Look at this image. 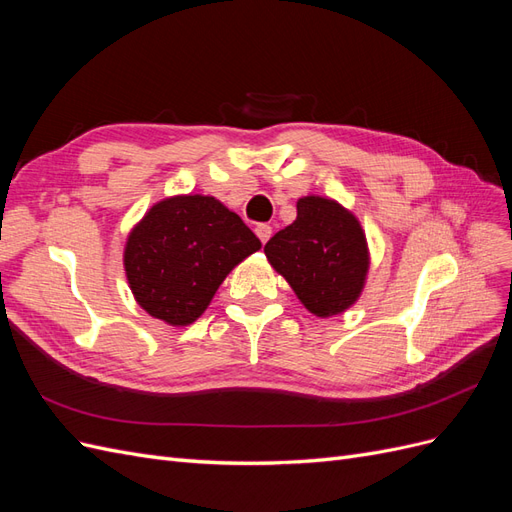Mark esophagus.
Returning <instances> with one entry per match:
<instances>
[{
    "instance_id": "obj_1",
    "label": "esophagus",
    "mask_w": 512,
    "mask_h": 512,
    "mask_svg": "<svg viewBox=\"0 0 512 512\" xmlns=\"http://www.w3.org/2000/svg\"><path fill=\"white\" fill-rule=\"evenodd\" d=\"M256 235H258V239L262 243H267L271 239V235H273V228L269 224H258L256 226Z\"/></svg>"
}]
</instances>
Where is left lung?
<instances>
[{"label": "left lung", "mask_w": 512, "mask_h": 512, "mask_svg": "<svg viewBox=\"0 0 512 512\" xmlns=\"http://www.w3.org/2000/svg\"><path fill=\"white\" fill-rule=\"evenodd\" d=\"M271 267L318 318L346 312L361 297L369 250L361 222L337 200L303 196L297 220L265 245Z\"/></svg>", "instance_id": "8db88e82"}]
</instances>
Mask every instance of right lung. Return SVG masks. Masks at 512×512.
Returning <instances> with one entry per match:
<instances>
[{"label":"right lung","instance_id":"obj_1","mask_svg":"<svg viewBox=\"0 0 512 512\" xmlns=\"http://www.w3.org/2000/svg\"><path fill=\"white\" fill-rule=\"evenodd\" d=\"M260 241L218 198L181 194L160 200L123 250L136 303L153 318L185 327L203 316L215 290Z\"/></svg>","mask_w":512,"mask_h":512}]
</instances>
